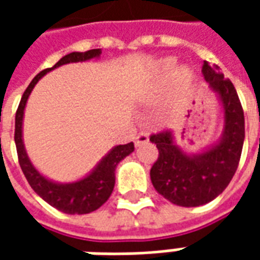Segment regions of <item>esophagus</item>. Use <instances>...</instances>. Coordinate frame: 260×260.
<instances>
[{"label":"esophagus","instance_id":"1","mask_svg":"<svg viewBox=\"0 0 260 260\" xmlns=\"http://www.w3.org/2000/svg\"><path fill=\"white\" fill-rule=\"evenodd\" d=\"M147 142H149V135H147L146 132H141L135 138V146H141V145L147 143Z\"/></svg>","mask_w":260,"mask_h":260}]
</instances>
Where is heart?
Masks as SVG:
<instances>
[{"mask_svg":"<svg viewBox=\"0 0 260 260\" xmlns=\"http://www.w3.org/2000/svg\"><path fill=\"white\" fill-rule=\"evenodd\" d=\"M166 68H167V69L174 68V61H173V59H169V61H166ZM180 76L182 78V79H186V78L189 76V72H188L186 69H182V71H180Z\"/></svg>","mask_w":260,"mask_h":260,"instance_id":"1","label":"heart"}]
</instances>
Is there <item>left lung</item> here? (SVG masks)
<instances>
[{
    "label": "left lung",
    "instance_id": "8db88e82",
    "mask_svg": "<svg viewBox=\"0 0 260 260\" xmlns=\"http://www.w3.org/2000/svg\"><path fill=\"white\" fill-rule=\"evenodd\" d=\"M202 74L221 100L224 129L217 145L201 154H186L175 145L171 131L150 136L158 157L150 170L154 189L174 205L196 207L209 203L227 188L238 169L245 139L244 110L231 80L218 67L203 62Z\"/></svg>",
    "mask_w": 260,
    "mask_h": 260
}]
</instances>
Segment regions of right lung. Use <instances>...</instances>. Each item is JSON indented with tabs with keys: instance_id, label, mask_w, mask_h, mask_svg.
<instances>
[{
	"instance_id": "right-lung-1",
	"label": "right lung",
	"mask_w": 260,
	"mask_h": 260,
	"mask_svg": "<svg viewBox=\"0 0 260 260\" xmlns=\"http://www.w3.org/2000/svg\"><path fill=\"white\" fill-rule=\"evenodd\" d=\"M100 54H102L100 48L89 50L85 53H71L59 59L53 68L44 69L40 74H37L35 79L30 82V85L26 87L25 93L20 99L19 107L16 110V115H15V145H16L20 169L23 171L26 180L29 182V185L33 188V191L36 192L43 201H46L48 205H51L55 209H58L59 212L67 213V214L91 213L107 202L110 195L113 193L114 184H115V167L118 166L122 158H125L135 150L134 142L114 147L113 150L97 164L96 169L83 180L76 181L72 184H57V182H53V181L47 180L46 177H43L33 167V164L30 163V160L26 154L23 141H22L23 111H25L27 97L30 96V91L33 90V87L39 82V79H42V76L50 72L51 69L58 68L61 65L87 61V59L100 57Z\"/></svg>"
}]
</instances>
